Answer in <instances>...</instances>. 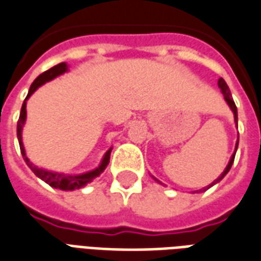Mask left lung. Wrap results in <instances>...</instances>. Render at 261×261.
<instances>
[{
    "label": "left lung",
    "mask_w": 261,
    "mask_h": 261,
    "mask_svg": "<svg viewBox=\"0 0 261 261\" xmlns=\"http://www.w3.org/2000/svg\"><path fill=\"white\" fill-rule=\"evenodd\" d=\"M219 87H220V90H221V92H223L224 99L227 101V103H228L229 108H231V111L233 112V119H235V123H237V125H238V111H237V106H235V102H233L232 96H231V91H229V88H228V86H227V83L224 82V79H219ZM238 142H239V141H237V145H235V152H233V155L231 156V159H229L228 165H227L225 170H224V171H223V174L220 175V177L217 179H214L213 182H212V184H210L209 187H204V188H202V190H200L199 192H204V191H206V190H209L212 185L217 184L219 181H221V179L224 178V175L228 173L229 169H231V166H232V163H233V159H235V153H237V149H238ZM153 178H155V177H153ZM155 181L160 182L159 179H156V178H155Z\"/></svg>",
    "instance_id": "left-lung-1"
}]
</instances>
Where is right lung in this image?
I'll use <instances>...</instances> for the list:
<instances>
[{
	"label": "right lung",
	"mask_w": 261,
	"mask_h": 261,
	"mask_svg": "<svg viewBox=\"0 0 261 261\" xmlns=\"http://www.w3.org/2000/svg\"><path fill=\"white\" fill-rule=\"evenodd\" d=\"M65 71H67V65L65 62H62V63L57 65V66L51 67L49 70L41 73V74L33 82V84L30 86V90H29L28 96H26V99L23 102L22 109H20V116H19V120H17V140H19V146H20V152H22L23 159H24L26 165L32 169L33 173L37 175L38 178H41L42 181H45L48 185H51L52 188H57V190L62 191H73L79 190V188H82V187L87 185L88 182H91L95 177H98L101 173H103V170L106 169V166L109 165L112 148L106 152L105 156H103V159H102L101 165L98 166L96 169L91 170V171H87L84 174L69 175L62 174V173H55V171H48V170L44 169H38L37 166L33 165L32 162L28 159L26 152H24V146H23L22 142V130L23 125H24V121H26V101L30 98V95H32L33 92L37 90L38 87H41L42 84H45V83L52 80V79H55V77L61 76Z\"/></svg>",
	"instance_id": "1"
}]
</instances>
